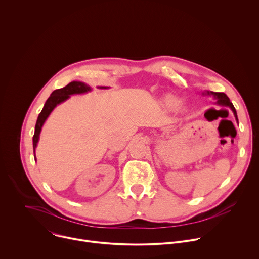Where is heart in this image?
I'll use <instances>...</instances> for the list:
<instances>
[{"instance_id":"b5f03b06","label":"heart","mask_w":259,"mask_h":259,"mask_svg":"<svg viewBox=\"0 0 259 259\" xmlns=\"http://www.w3.org/2000/svg\"><path fill=\"white\" fill-rule=\"evenodd\" d=\"M164 101L166 103L167 106L171 107V108H174L176 107L178 104H179V100L177 97L173 96V95H167L165 98H164Z\"/></svg>"}]
</instances>
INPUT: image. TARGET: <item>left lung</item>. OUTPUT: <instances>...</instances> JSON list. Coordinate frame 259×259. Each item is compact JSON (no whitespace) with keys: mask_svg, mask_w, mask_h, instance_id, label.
<instances>
[{"mask_svg":"<svg viewBox=\"0 0 259 259\" xmlns=\"http://www.w3.org/2000/svg\"><path fill=\"white\" fill-rule=\"evenodd\" d=\"M211 94H213L216 98H217V103L220 104V105H227V106H230L232 108V110L234 112V115L236 117V120L238 121V117H237V112H236V108L235 106L233 105V103L231 102L230 98L227 96V94L223 93V92H210ZM209 94V92H208Z\"/></svg>","mask_w":259,"mask_h":259,"instance_id":"8db88e82","label":"left lung"}]
</instances>
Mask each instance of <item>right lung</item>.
Returning a JSON list of instances; mask_svg holds the SVG:
<instances>
[{"label": "right lung", "instance_id": "1", "mask_svg": "<svg viewBox=\"0 0 259 259\" xmlns=\"http://www.w3.org/2000/svg\"><path fill=\"white\" fill-rule=\"evenodd\" d=\"M90 90V87L88 85H86L85 83L82 82H71L69 84H67L65 87L54 90L52 92V94L50 95V97L47 99L42 112L40 113L38 120H36V124H35V128H34V134L32 137V144H33V153L36 147V143L39 141V136H40V132L42 129V126L44 124V122L46 121L47 117L50 115V113L53 110V108L60 102L66 100L69 95L71 94H79V93H85L87 91ZM35 158V155H34Z\"/></svg>", "mask_w": 259, "mask_h": 259}]
</instances>
